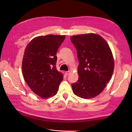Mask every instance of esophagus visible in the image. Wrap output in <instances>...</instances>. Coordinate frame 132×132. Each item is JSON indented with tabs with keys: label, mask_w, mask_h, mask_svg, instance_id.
<instances>
[{
	"label": "esophagus",
	"mask_w": 132,
	"mask_h": 132,
	"mask_svg": "<svg viewBox=\"0 0 132 132\" xmlns=\"http://www.w3.org/2000/svg\"><path fill=\"white\" fill-rule=\"evenodd\" d=\"M65 74L67 75H68L69 74V73H70V71H65Z\"/></svg>",
	"instance_id": "34e87169"
}]
</instances>
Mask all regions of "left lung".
<instances>
[{
  "instance_id": "8db88e82",
  "label": "left lung",
  "mask_w": 132,
  "mask_h": 132,
  "mask_svg": "<svg viewBox=\"0 0 132 132\" xmlns=\"http://www.w3.org/2000/svg\"><path fill=\"white\" fill-rule=\"evenodd\" d=\"M70 40L77 50L79 61V79L71 85L73 93L83 98L94 97L104 89L113 72L110 48L97 34L73 36Z\"/></svg>"
}]
</instances>
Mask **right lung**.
I'll list each match as a JSON object with an SVG mask.
<instances>
[{"label": "right lung", "mask_w": 132, "mask_h": 132, "mask_svg": "<svg viewBox=\"0 0 132 132\" xmlns=\"http://www.w3.org/2000/svg\"><path fill=\"white\" fill-rule=\"evenodd\" d=\"M65 36L35 37L28 44L22 59L23 78L30 88L42 98L57 94L63 75L57 70V52Z\"/></svg>", "instance_id": "obj_1"}]
</instances>
